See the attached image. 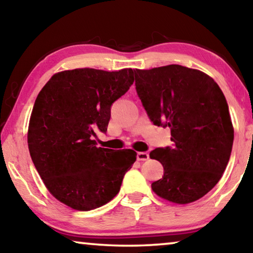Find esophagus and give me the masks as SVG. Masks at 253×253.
I'll use <instances>...</instances> for the list:
<instances>
[{
  "label": "esophagus",
  "instance_id": "1",
  "mask_svg": "<svg viewBox=\"0 0 253 253\" xmlns=\"http://www.w3.org/2000/svg\"><path fill=\"white\" fill-rule=\"evenodd\" d=\"M137 160H138V161H146V160H148V153H147V152H138V153H137Z\"/></svg>",
  "mask_w": 253,
  "mask_h": 253
}]
</instances>
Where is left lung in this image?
I'll list each match as a JSON object with an SVG mask.
<instances>
[{
	"mask_svg": "<svg viewBox=\"0 0 253 253\" xmlns=\"http://www.w3.org/2000/svg\"><path fill=\"white\" fill-rule=\"evenodd\" d=\"M134 73L148 118L169 127L173 142L150 153L164 169L152 189L175 204L196 202L219 181L230 160L234 130L226 99L211 76L181 65Z\"/></svg>",
	"mask_w": 253,
	"mask_h": 253,
	"instance_id": "1",
	"label": "left lung"
}]
</instances>
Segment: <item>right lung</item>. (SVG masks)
Masks as SVG:
<instances>
[{"mask_svg":"<svg viewBox=\"0 0 253 253\" xmlns=\"http://www.w3.org/2000/svg\"><path fill=\"white\" fill-rule=\"evenodd\" d=\"M134 82L131 69L64 71L36 99L28 129L31 160L54 197L76 211L101 207L120 190L136 161L133 150L97 147L111 106Z\"/></svg>","mask_w":253,"mask_h":253,"instance_id":"obj_1","label":"right lung"}]
</instances>
